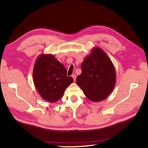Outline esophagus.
Returning a JSON list of instances; mask_svg holds the SVG:
<instances>
[{
    "label": "esophagus",
    "mask_w": 148,
    "mask_h": 148,
    "mask_svg": "<svg viewBox=\"0 0 148 148\" xmlns=\"http://www.w3.org/2000/svg\"><path fill=\"white\" fill-rule=\"evenodd\" d=\"M72 78H73L74 81L76 80V75H75V74H72Z\"/></svg>",
    "instance_id": "34e87169"
}]
</instances>
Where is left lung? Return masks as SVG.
I'll list each match as a JSON object with an SVG mask.
<instances>
[{"label":"left lung","instance_id":"8db88e82","mask_svg":"<svg viewBox=\"0 0 148 148\" xmlns=\"http://www.w3.org/2000/svg\"><path fill=\"white\" fill-rule=\"evenodd\" d=\"M82 72L76 83L88 99L93 102L105 100L116 84V70L104 51L95 47L81 65Z\"/></svg>","mask_w":148,"mask_h":148}]
</instances>
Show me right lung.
Wrapping results in <instances>:
<instances>
[{
	"label": "right lung",
	"instance_id": "add662e5",
	"mask_svg": "<svg viewBox=\"0 0 148 148\" xmlns=\"http://www.w3.org/2000/svg\"><path fill=\"white\" fill-rule=\"evenodd\" d=\"M33 79L39 95L50 103L60 99L65 89L74 81L73 78L67 76L64 65L51 54H41L37 58Z\"/></svg>",
	"mask_w": 148,
	"mask_h": 148
}]
</instances>
